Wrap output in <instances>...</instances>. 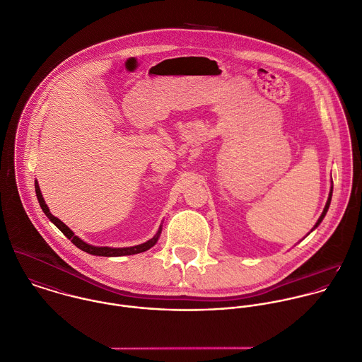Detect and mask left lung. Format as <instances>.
<instances>
[{"label": "left lung", "mask_w": 362, "mask_h": 362, "mask_svg": "<svg viewBox=\"0 0 362 362\" xmlns=\"http://www.w3.org/2000/svg\"><path fill=\"white\" fill-rule=\"evenodd\" d=\"M333 183V182H332ZM332 196H333V186L330 187V193H329V199H327V203H326V206H325V210H323V213H322V216L319 217V220H317V223L315 224V227L312 228V231L313 230H316L319 226H320V223L323 221V218L326 217V214H327V211H329V207H330V203H332Z\"/></svg>", "instance_id": "8db88e82"}]
</instances>
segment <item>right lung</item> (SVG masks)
Returning <instances> with one entry per match:
<instances>
[{
	"label": "right lung",
	"instance_id": "1",
	"mask_svg": "<svg viewBox=\"0 0 362 362\" xmlns=\"http://www.w3.org/2000/svg\"><path fill=\"white\" fill-rule=\"evenodd\" d=\"M35 192H36V197H37V202H39V206L42 209V211L46 214V217L77 247L80 248L81 251L90 254V255H97V257H124V255H135V254H141V252H145L148 251L149 248H152L159 237H160V233H162V224L159 226V230L158 233L151 238L148 240L146 243L144 244H139V245H134V247H125V248H111V247H94V245H90L87 243H84L81 238H78L77 235H74V233L64 224L62 223L57 217H54L50 211H49V207L47 204L45 203L43 200V196L40 193V189H39V185H37V180H35Z\"/></svg>",
	"mask_w": 362,
	"mask_h": 362
}]
</instances>
